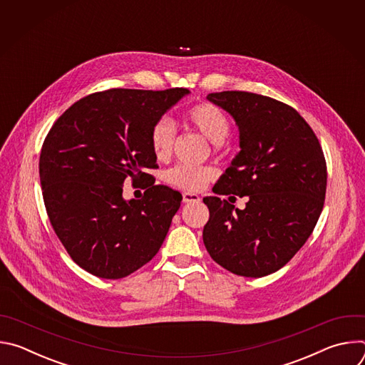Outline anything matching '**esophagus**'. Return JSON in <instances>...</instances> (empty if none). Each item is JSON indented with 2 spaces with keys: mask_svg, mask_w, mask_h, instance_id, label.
Instances as JSON below:
<instances>
[{
  "mask_svg": "<svg viewBox=\"0 0 365 365\" xmlns=\"http://www.w3.org/2000/svg\"><path fill=\"white\" fill-rule=\"evenodd\" d=\"M200 197L196 193H190V192H185L183 193V202L185 203H190V202H199Z\"/></svg>",
  "mask_w": 365,
  "mask_h": 365,
  "instance_id": "obj_1",
  "label": "esophagus"
}]
</instances>
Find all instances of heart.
Instances as JSON below:
<instances>
[{
  "label": "heart",
  "mask_w": 365,
  "mask_h": 365,
  "mask_svg": "<svg viewBox=\"0 0 365 365\" xmlns=\"http://www.w3.org/2000/svg\"><path fill=\"white\" fill-rule=\"evenodd\" d=\"M183 121L215 144L222 143L231 131V123L227 114L211 102L195 103L183 114ZM175 134V125L168 118H160L153 124L150 130V147L159 160L168 159L172 154ZM165 178L175 187L196 192L217 178V170L210 166L193 168L178 165L169 169Z\"/></svg>",
  "instance_id": "obj_1"
}]
</instances>
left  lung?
I'll return each mask as SVG.
<instances>
[{"label": "left lung", "instance_id": "1", "mask_svg": "<svg viewBox=\"0 0 365 365\" xmlns=\"http://www.w3.org/2000/svg\"><path fill=\"white\" fill-rule=\"evenodd\" d=\"M240 128V153L217 195L248 196L244 210L206 196L203 244L212 259L244 277H263L287 264L314 231L327 193V162L314 130L287 103L244 91L206 96Z\"/></svg>", "mask_w": 365, "mask_h": 365}]
</instances>
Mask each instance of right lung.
<instances>
[{"label":"right lung","instance_id":"right-lung-1","mask_svg":"<svg viewBox=\"0 0 365 365\" xmlns=\"http://www.w3.org/2000/svg\"><path fill=\"white\" fill-rule=\"evenodd\" d=\"M189 93L114 88L69 107L47 133L38 162L46 212L73 262L102 279H123L159 252L182 195L145 185L125 200V179L147 183L158 168L153 124Z\"/></svg>","mask_w":365,"mask_h":365}]
</instances>
